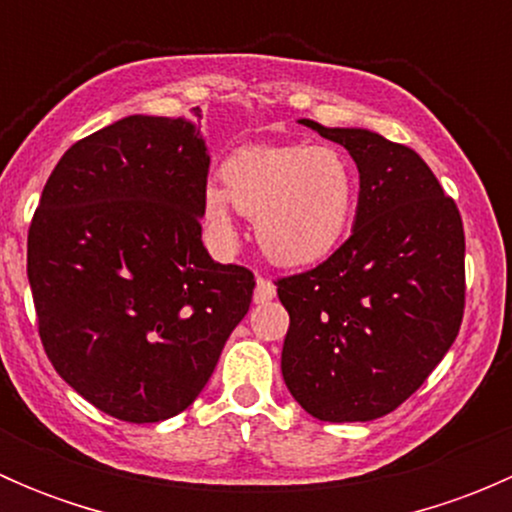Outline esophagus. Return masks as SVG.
<instances>
[{
	"mask_svg": "<svg viewBox=\"0 0 512 512\" xmlns=\"http://www.w3.org/2000/svg\"><path fill=\"white\" fill-rule=\"evenodd\" d=\"M272 297H275V285L270 280H265V277H260L255 285V304L270 302Z\"/></svg>",
	"mask_w": 512,
	"mask_h": 512,
	"instance_id": "1",
	"label": "esophagus"
}]
</instances>
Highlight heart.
Wrapping results in <instances>:
<instances>
[{
	"label": "heart",
	"mask_w": 512,
	"mask_h": 512,
	"mask_svg": "<svg viewBox=\"0 0 512 512\" xmlns=\"http://www.w3.org/2000/svg\"><path fill=\"white\" fill-rule=\"evenodd\" d=\"M223 183L203 188V220L215 240L232 242V208L255 218L260 250L272 262L304 267L324 260L354 213L352 163L334 146L240 148L225 160Z\"/></svg>",
	"instance_id": "obj_1"
}]
</instances>
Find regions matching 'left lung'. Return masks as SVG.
I'll list each match as a JSON object with an SVG mask.
<instances>
[{"mask_svg": "<svg viewBox=\"0 0 512 512\" xmlns=\"http://www.w3.org/2000/svg\"><path fill=\"white\" fill-rule=\"evenodd\" d=\"M359 170L349 240L277 282L289 312L282 376L307 414L374 421L404 404L446 356L466 304L461 213L423 158L366 128H327Z\"/></svg>", "mask_w": 512, "mask_h": 512, "instance_id": "8db88e82", "label": "left lung"}]
</instances>
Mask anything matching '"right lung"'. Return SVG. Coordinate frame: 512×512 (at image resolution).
Listing matches in <instances>:
<instances>
[{
  "mask_svg": "<svg viewBox=\"0 0 512 512\" xmlns=\"http://www.w3.org/2000/svg\"><path fill=\"white\" fill-rule=\"evenodd\" d=\"M210 156L190 118L126 116L61 156L27 242L39 337L61 379L128 423L188 409L255 277L205 250Z\"/></svg>",
  "mask_w": 512,
  "mask_h": 512,
  "instance_id": "1",
  "label": "right lung"
}]
</instances>
